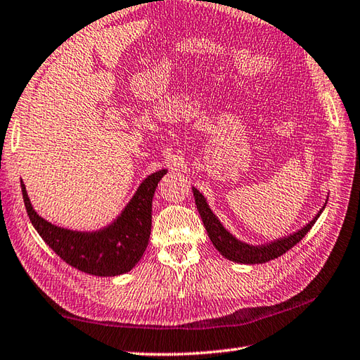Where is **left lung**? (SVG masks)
Returning <instances> with one entry per match:
<instances>
[{"label":"left lung","mask_w":360,"mask_h":360,"mask_svg":"<svg viewBox=\"0 0 360 360\" xmlns=\"http://www.w3.org/2000/svg\"><path fill=\"white\" fill-rule=\"evenodd\" d=\"M194 193V198H195V205L198 214L203 220V225L206 228V233L210 236L212 245L215 246L223 257H226L233 262H238V263H248V265H255V263H265L273 259L281 257L282 254H285L294 245H297L303 237L307 236L308 231L313 228V225L316 223L319 215L322 214L323 207L316 217L311 220L307 226H303L297 233H294L285 238H278V240L271 242L269 245H263V246H251L242 243L240 240H237L236 237L231 236L228 231L221 226V223L217 220V217L212 214V211L207 206L205 197L198 193L195 188H193Z\"/></svg>","instance_id":"8db88e82"}]
</instances>
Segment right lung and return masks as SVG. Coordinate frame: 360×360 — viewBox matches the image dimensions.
<instances>
[{"label":"right lung","instance_id":"right-lung-1","mask_svg":"<svg viewBox=\"0 0 360 360\" xmlns=\"http://www.w3.org/2000/svg\"><path fill=\"white\" fill-rule=\"evenodd\" d=\"M166 172L162 169L149 175L122 215L98 233L63 229L39 217L30 205L21 180L22 200L37 233L63 260L83 273L112 277L131 271L146 251L153 223V197L160 179Z\"/></svg>","mask_w":360,"mask_h":360}]
</instances>
